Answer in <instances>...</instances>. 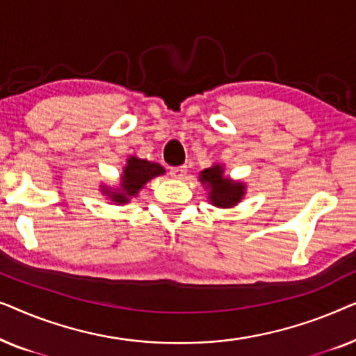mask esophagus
<instances>
[{"mask_svg":"<svg viewBox=\"0 0 356 356\" xmlns=\"http://www.w3.org/2000/svg\"><path fill=\"white\" fill-rule=\"evenodd\" d=\"M186 172H188L186 165H181V167L170 168V175H172L173 178H184V177H186Z\"/></svg>","mask_w":356,"mask_h":356,"instance_id":"esophagus-1","label":"esophagus"}]
</instances>
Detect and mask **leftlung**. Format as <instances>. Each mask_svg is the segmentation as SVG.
Wrapping results in <instances>:
<instances>
[{
  "instance_id": "1",
  "label": "left lung",
  "mask_w": 356,
  "mask_h": 356,
  "mask_svg": "<svg viewBox=\"0 0 356 356\" xmlns=\"http://www.w3.org/2000/svg\"><path fill=\"white\" fill-rule=\"evenodd\" d=\"M201 181L211 188L209 199L218 207H232L240 201L245 194V186L241 183H233L228 178H223V170L220 165L204 170L201 173Z\"/></svg>"
}]
</instances>
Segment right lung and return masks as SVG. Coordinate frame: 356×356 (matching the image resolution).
<instances>
[{
  "label": "right lung",
  "mask_w": 356,
  "mask_h": 356,
  "mask_svg": "<svg viewBox=\"0 0 356 356\" xmlns=\"http://www.w3.org/2000/svg\"><path fill=\"white\" fill-rule=\"evenodd\" d=\"M165 170L159 163L147 162V160H140L131 157L128 165L124 167L123 181H121V191L111 193V199L115 202L124 204L128 202L131 196H136L140 188L144 186L149 179H152L157 175H162Z\"/></svg>",
  "instance_id": "obj_1"
}]
</instances>
